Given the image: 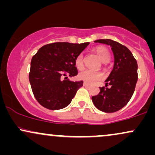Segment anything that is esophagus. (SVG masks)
<instances>
[{"instance_id":"1","label":"esophagus","mask_w":155,"mask_h":155,"mask_svg":"<svg viewBox=\"0 0 155 155\" xmlns=\"http://www.w3.org/2000/svg\"><path fill=\"white\" fill-rule=\"evenodd\" d=\"M83 85H84V87H90V84H88V83H87V82H84Z\"/></svg>"}]
</instances>
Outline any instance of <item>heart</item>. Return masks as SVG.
I'll use <instances>...</instances> for the list:
<instances>
[{"mask_svg": "<svg viewBox=\"0 0 155 155\" xmlns=\"http://www.w3.org/2000/svg\"><path fill=\"white\" fill-rule=\"evenodd\" d=\"M96 53L98 55L103 63L108 61L109 59V51L106 48L104 47H98L95 49ZM75 65L78 69H81L83 68V55L80 54L76 57L75 60ZM79 79L80 80L90 84H93L104 79V74L101 71H95L90 69H84L79 74Z\"/></svg>", "mask_w": 155, "mask_h": 155, "instance_id": "heart-1", "label": "heart"}]
</instances>
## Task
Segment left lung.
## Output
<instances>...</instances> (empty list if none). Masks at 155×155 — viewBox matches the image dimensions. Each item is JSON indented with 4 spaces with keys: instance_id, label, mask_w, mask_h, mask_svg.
<instances>
[{
    "instance_id": "1",
    "label": "left lung",
    "mask_w": 155,
    "mask_h": 155,
    "mask_svg": "<svg viewBox=\"0 0 155 155\" xmlns=\"http://www.w3.org/2000/svg\"><path fill=\"white\" fill-rule=\"evenodd\" d=\"M95 42L111 47L114 63L111 72L105 81L106 87H100L99 94L92 96V100L97 109L112 113L123 108L133 96L138 81V64L125 46L111 39H100ZM108 85L110 88L107 87Z\"/></svg>"
}]
</instances>
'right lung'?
<instances>
[{"instance_id":"obj_1","label":"right lung","mask_w":155,"mask_h":155,"mask_svg":"<svg viewBox=\"0 0 155 155\" xmlns=\"http://www.w3.org/2000/svg\"><path fill=\"white\" fill-rule=\"evenodd\" d=\"M89 44H49L33 57L29 80L33 95L42 106L59 110L71 104L83 81H71L68 76L77 75L75 60Z\"/></svg>"}]
</instances>
